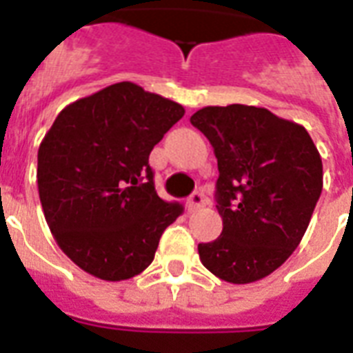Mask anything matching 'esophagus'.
I'll list each match as a JSON object with an SVG mask.
<instances>
[{"label": "esophagus", "instance_id": "obj_1", "mask_svg": "<svg viewBox=\"0 0 353 353\" xmlns=\"http://www.w3.org/2000/svg\"><path fill=\"white\" fill-rule=\"evenodd\" d=\"M205 205V198L201 192H194L190 198L187 199V210L188 212H196Z\"/></svg>", "mask_w": 353, "mask_h": 353}]
</instances>
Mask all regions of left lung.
I'll list each match as a JSON object with an SVG mask.
<instances>
[{"label":"left lung","instance_id":"8db88e82","mask_svg":"<svg viewBox=\"0 0 353 353\" xmlns=\"http://www.w3.org/2000/svg\"><path fill=\"white\" fill-rule=\"evenodd\" d=\"M190 122L218 159L223 231L199 260L231 284L265 279L291 256L323 192V161L306 128L265 108L207 106Z\"/></svg>","mask_w":353,"mask_h":353}]
</instances>
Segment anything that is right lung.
Wrapping results in <instances>:
<instances>
[{
    "mask_svg": "<svg viewBox=\"0 0 353 353\" xmlns=\"http://www.w3.org/2000/svg\"><path fill=\"white\" fill-rule=\"evenodd\" d=\"M183 115L181 104L133 82L58 113L38 150V192L58 247L82 271L121 282L152 263L183 207L157 196L148 157Z\"/></svg>",
    "mask_w": 353,
    "mask_h": 353,
    "instance_id": "obj_1",
    "label": "right lung"
}]
</instances>
